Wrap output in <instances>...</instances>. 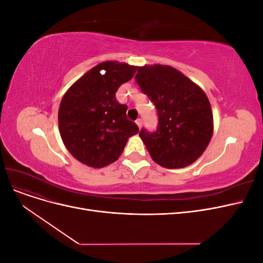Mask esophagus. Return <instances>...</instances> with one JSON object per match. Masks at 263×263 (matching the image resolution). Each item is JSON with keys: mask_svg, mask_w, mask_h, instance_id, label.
<instances>
[{"mask_svg": "<svg viewBox=\"0 0 263 263\" xmlns=\"http://www.w3.org/2000/svg\"><path fill=\"white\" fill-rule=\"evenodd\" d=\"M136 124H137V126L139 127V128H141V125H142V121H141V118H138L137 121H136Z\"/></svg>", "mask_w": 263, "mask_h": 263, "instance_id": "esophagus-1", "label": "esophagus"}]
</instances>
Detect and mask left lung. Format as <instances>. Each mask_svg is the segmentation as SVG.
<instances>
[{
    "label": "left lung",
    "mask_w": 263,
    "mask_h": 263,
    "mask_svg": "<svg viewBox=\"0 0 263 263\" xmlns=\"http://www.w3.org/2000/svg\"><path fill=\"white\" fill-rule=\"evenodd\" d=\"M136 82L158 112V129L142 128L139 137L153 160L166 169L192 164L208 148L214 132L213 112L205 92L176 68L138 67Z\"/></svg>",
    "instance_id": "left-lung-1"
}]
</instances>
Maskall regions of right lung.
Masks as SVG:
<instances>
[{
  "mask_svg": "<svg viewBox=\"0 0 263 263\" xmlns=\"http://www.w3.org/2000/svg\"><path fill=\"white\" fill-rule=\"evenodd\" d=\"M137 67L104 61L71 85L61 100L58 124L61 139L78 161L103 168L115 162L138 126L126 116L115 93L128 82ZM102 70L103 74L100 73Z\"/></svg>",
  "mask_w": 263,
  "mask_h": 263,
  "instance_id": "1",
  "label": "right lung"
}]
</instances>
